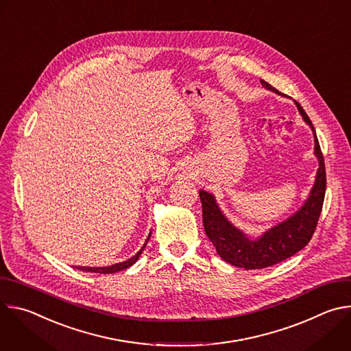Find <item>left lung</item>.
<instances>
[{
	"label": "left lung",
	"instance_id": "8db88e82",
	"mask_svg": "<svg viewBox=\"0 0 351 351\" xmlns=\"http://www.w3.org/2000/svg\"><path fill=\"white\" fill-rule=\"evenodd\" d=\"M261 83L265 88L283 95L269 83L264 80H261ZM294 104L314 133L315 156L319 161L315 183L302 208L286 221L268 229L261 234V237L250 239L228 221L219 210L213 194L204 190H199L198 193L203 204V223L206 234L215 245L219 257L234 267L244 269H263L282 263L304 248L315 232L326 190L325 162L311 119L302 106L297 101H294Z\"/></svg>",
	"mask_w": 351,
	"mask_h": 351
}]
</instances>
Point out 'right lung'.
I'll return each instance as SVG.
<instances>
[{
  "mask_svg": "<svg viewBox=\"0 0 351 351\" xmlns=\"http://www.w3.org/2000/svg\"><path fill=\"white\" fill-rule=\"evenodd\" d=\"M149 236H152V233L148 234V237H147V240H145V243L143 244V247L138 250V253L136 254V256H133L132 258H129V260H126V261H123V263H119V264H114V265H110V267H103V268H90V267H76V269H80V271H86V272H95V274H115V272H119V271H123V269H126V268H129V267H132L137 260H138V257H140V254L143 253V250L145 248V244H147V241L149 240Z\"/></svg>",
  "mask_w": 351,
  "mask_h": 351,
  "instance_id": "right-lung-1",
  "label": "right lung"
}]
</instances>
